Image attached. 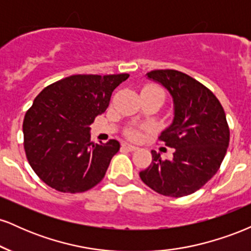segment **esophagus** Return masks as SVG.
Wrapping results in <instances>:
<instances>
[{
	"label": "esophagus",
	"mask_w": 251,
	"mask_h": 251,
	"mask_svg": "<svg viewBox=\"0 0 251 251\" xmlns=\"http://www.w3.org/2000/svg\"><path fill=\"white\" fill-rule=\"evenodd\" d=\"M123 148L128 150V151H135V150H138V146L132 145L129 143H123Z\"/></svg>",
	"instance_id": "esophagus-1"
}]
</instances>
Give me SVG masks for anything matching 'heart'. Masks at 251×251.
I'll return each instance as SVG.
<instances>
[{
    "label": "heart",
    "instance_id": "heart-1",
    "mask_svg": "<svg viewBox=\"0 0 251 251\" xmlns=\"http://www.w3.org/2000/svg\"><path fill=\"white\" fill-rule=\"evenodd\" d=\"M142 92H150V93H155V94H159V96L164 97L163 89L158 87V86H154V85H146L145 87L143 88ZM127 135L129 138H132V139H135V138L139 137V131H138V129H128Z\"/></svg>",
    "mask_w": 251,
    "mask_h": 251
}]
</instances>
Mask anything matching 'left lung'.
Instances as JSON below:
<instances>
[{
    "instance_id": "8db88e82",
    "label": "left lung",
    "mask_w": 251,
    "mask_h": 251,
    "mask_svg": "<svg viewBox=\"0 0 251 251\" xmlns=\"http://www.w3.org/2000/svg\"><path fill=\"white\" fill-rule=\"evenodd\" d=\"M146 75L172 97L174 120L159 139L175 152L171 159H162L151 151L152 163L139 176L160 195H191L214 177L226 157L230 132L224 109L209 88L188 74L157 70Z\"/></svg>"
}]
</instances>
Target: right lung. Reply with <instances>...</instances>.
<instances>
[{"label":"right lung","instance_id":"obj_1","mask_svg":"<svg viewBox=\"0 0 251 251\" xmlns=\"http://www.w3.org/2000/svg\"><path fill=\"white\" fill-rule=\"evenodd\" d=\"M129 75L79 74L47 86L24 120L31 169L60 192H85L105 177L120 144L91 142V124L108 107L112 92Z\"/></svg>","mask_w":251,"mask_h":251}]
</instances>
